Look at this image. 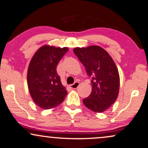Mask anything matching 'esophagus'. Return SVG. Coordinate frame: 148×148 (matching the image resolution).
<instances>
[{
    "label": "esophagus",
    "mask_w": 148,
    "mask_h": 148,
    "mask_svg": "<svg viewBox=\"0 0 148 148\" xmlns=\"http://www.w3.org/2000/svg\"><path fill=\"white\" fill-rule=\"evenodd\" d=\"M79 85H80L79 82L76 81L74 84H72V85H70V87L72 88V89H76V88H77L78 86H79Z\"/></svg>",
    "instance_id": "1"
}]
</instances>
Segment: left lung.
<instances>
[{
    "label": "left lung",
    "mask_w": 148,
    "mask_h": 148,
    "mask_svg": "<svg viewBox=\"0 0 148 148\" xmlns=\"http://www.w3.org/2000/svg\"><path fill=\"white\" fill-rule=\"evenodd\" d=\"M73 50L91 77L92 91L83 100V104L93 112H104L118 96L120 85L118 69L109 54L100 46L78 47Z\"/></svg>",
    "instance_id": "obj_1"
}]
</instances>
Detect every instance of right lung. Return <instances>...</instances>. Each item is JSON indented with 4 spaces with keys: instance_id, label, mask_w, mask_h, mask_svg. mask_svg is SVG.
Returning <instances> with one entry per match:
<instances>
[{
    "instance_id": "right-lung-1",
    "label": "right lung",
    "mask_w": 148,
    "mask_h": 148,
    "mask_svg": "<svg viewBox=\"0 0 148 148\" xmlns=\"http://www.w3.org/2000/svg\"><path fill=\"white\" fill-rule=\"evenodd\" d=\"M67 47L44 45L35 52L27 71V85L31 98L42 109L57 107L63 102L68 91L62 85L56 68Z\"/></svg>"
}]
</instances>
